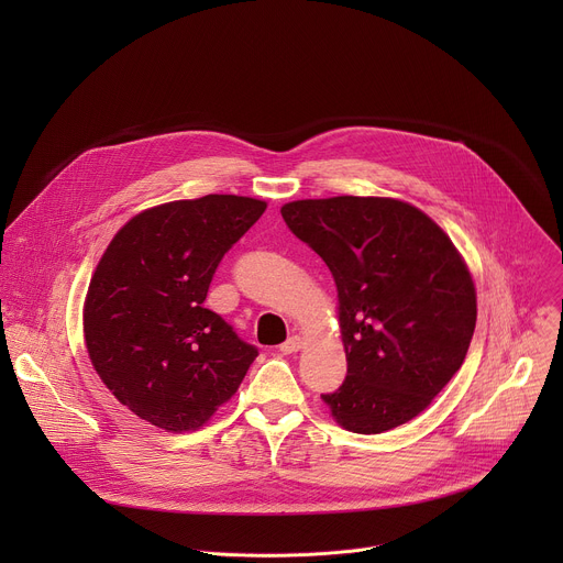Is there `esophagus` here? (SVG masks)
<instances>
[{
    "label": "esophagus",
    "instance_id": "esophagus-1",
    "mask_svg": "<svg viewBox=\"0 0 563 563\" xmlns=\"http://www.w3.org/2000/svg\"><path fill=\"white\" fill-rule=\"evenodd\" d=\"M302 347V339L300 336H289L283 345H280V352L283 354H294V352H298Z\"/></svg>",
    "mask_w": 563,
    "mask_h": 563
}]
</instances>
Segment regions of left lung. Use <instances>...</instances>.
<instances>
[{
    "instance_id": "obj_1",
    "label": "left lung",
    "mask_w": 563,
    "mask_h": 563,
    "mask_svg": "<svg viewBox=\"0 0 563 563\" xmlns=\"http://www.w3.org/2000/svg\"><path fill=\"white\" fill-rule=\"evenodd\" d=\"M280 213L336 283L347 376L320 394L332 417L356 434L408 423L459 372L476 325L474 283L452 240L391 198L296 200Z\"/></svg>"
}]
</instances>
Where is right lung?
Listing matches in <instances>:
<instances>
[{"mask_svg":"<svg viewBox=\"0 0 563 563\" xmlns=\"http://www.w3.org/2000/svg\"><path fill=\"white\" fill-rule=\"evenodd\" d=\"M265 209L218 194L159 205L131 218L98 263L87 350L113 396L151 426H205L258 356L205 298L222 256Z\"/></svg>","mask_w":563,"mask_h":563,"instance_id":"obj_1","label":"right lung"}]
</instances>
